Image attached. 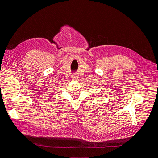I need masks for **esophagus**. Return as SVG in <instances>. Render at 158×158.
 I'll list each match as a JSON object with an SVG mask.
<instances>
[{
    "mask_svg": "<svg viewBox=\"0 0 158 158\" xmlns=\"http://www.w3.org/2000/svg\"><path fill=\"white\" fill-rule=\"evenodd\" d=\"M73 78H76V76L75 74H74V75H73Z\"/></svg>",
    "mask_w": 158,
    "mask_h": 158,
    "instance_id": "34e87169",
    "label": "esophagus"
}]
</instances>
